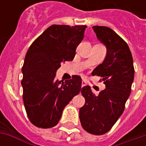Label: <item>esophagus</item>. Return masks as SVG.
<instances>
[{
    "mask_svg": "<svg viewBox=\"0 0 146 146\" xmlns=\"http://www.w3.org/2000/svg\"><path fill=\"white\" fill-rule=\"evenodd\" d=\"M86 84H87V83H86L85 80H82V84H81V86L84 87V86H85Z\"/></svg>",
    "mask_w": 146,
    "mask_h": 146,
    "instance_id": "34e87169",
    "label": "esophagus"
}]
</instances>
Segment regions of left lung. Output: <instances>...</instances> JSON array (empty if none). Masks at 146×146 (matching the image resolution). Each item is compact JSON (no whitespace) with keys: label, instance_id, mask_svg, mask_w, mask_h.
Segmentation results:
<instances>
[{"label":"left lung","instance_id":"1","mask_svg":"<svg viewBox=\"0 0 146 146\" xmlns=\"http://www.w3.org/2000/svg\"><path fill=\"white\" fill-rule=\"evenodd\" d=\"M98 39L107 48L104 62L92 72L101 76L106 88L95 95L89 86L81 88L85 104L80 109L83 128L90 134L102 135L113 127L125 109L131 91L135 68L128 45L112 29L92 27Z\"/></svg>","mask_w":146,"mask_h":146}]
</instances>
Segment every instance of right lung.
<instances>
[{
	"mask_svg": "<svg viewBox=\"0 0 146 146\" xmlns=\"http://www.w3.org/2000/svg\"><path fill=\"white\" fill-rule=\"evenodd\" d=\"M86 27L52 25L27 51L22 69L23 98L28 118L37 127L56 125L64 108L81 90L80 76L61 83L55 73L62 62L74 58Z\"/></svg>",
	"mask_w": 146,
	"mask_h": 146,
	"instance_id": "right-lung-1",
	"label": "right lung"
}]
</instances>
